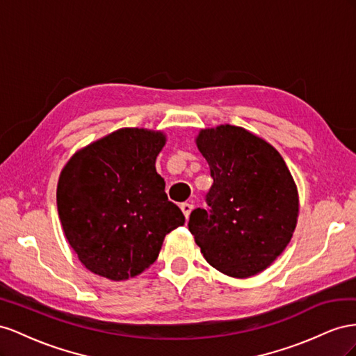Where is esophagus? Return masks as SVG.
<instances>
[{
    "instance_id": "esophagus-1",
    "label": "esophagus",
    "mask_w": 356,
    "mask_h": 356,
    "mask_svg": "<svg viewBox=\"0 0 356 356\" xmlns=\"http://www.w3.org/2000/svg\"><path fill=\"white\" fill-rule=\"evenodd\" d=\"M180 209H181V211H184V215H185V218L188 219L189 218V215H191V211H192V209H194V206L192 204H189V202H184V204L180 206Z\"/></svg>"
}]
</instances>
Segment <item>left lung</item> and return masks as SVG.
Here are the masks:
<instances>
[{"instance_id": "1", "label": "left lung", "mask_w": 356, "mask_h": 356, "mask_svg": "<svg viewBox=\"0 0 356 356\" xmlns=\"http://www.w3.org/2000/svg\"><path fill=\"white\" fill-rule=\"evenodd\" d=\"M195 143L213 185L210 210L191 213V234L211 267L237 279L255 276L285 250L296 231V181L279 152L241 127L201 129Z\"/></svg>"}]
</instances>
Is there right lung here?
<instances>
[{
    "mask_svg": "<svg viewBox=\"0 0 356 356\" xmlns=\"http://www.w3.org/2000/svg\"><path fill=\"white\" fill-rule=\"evenodd\" d=\"M165 141L162 131L120 128L77 150L60 171V225L94 274L115 282L138 276L168 232L185 223L155 167Z\"/></svg>",
    "mask_w": 356,
    "mask_h": 356,
    "instance_id": "obj_1",
    "label": "right lung"
}]
</instances>
